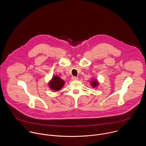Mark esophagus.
<instances>
[{
    "label": "esophagus",
    "mask_w": 146,
    "mask_h": 146,
    "mask_svg": "<svg viewBox=\"0 0 146 146\" xmlns=\"http://www.w3.org/2000/svg\"><path fill=\"white\" fill-rule=\"evenodd\" d=\"M72 80L73 81H77V80H78V78L77 77H76V76H73V77H72Z\"/></svg>",
    "instance_id": "34e87169"
}]
</instances>
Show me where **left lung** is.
<instances>
[{"mask_svg":"<svg viewBox=\"0 0 146 146\" xmlns=\"http://www.w3.org/2000/svg\"><path fill=\"white\" fill-rule=\"evenodd\" d=\"M98 84H99V82L97 80H94L93 81H92V82H91V85L92 86V87H94V88L97 87L98 86Z\"/></svg>","mask_w":146,"mask_h":146,"instance_id":"8db88e82","label":"left lung"}]
</instances>
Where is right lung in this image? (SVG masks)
<instances>
[{"instance_id":"1","label":"right lung","mask_w":146,"mask_h":146,"mask_svg":"<svg viewBox=\"0 0 146 146\" xmlns=\"http://www.w3.org/2000/svg\"><path fill=\"white\" fill-rule=\"evenodd\" d=\"M64 81L62 80L58 76H53L52 80L49 81V87L54 91L60 90L64 85Z\"/></svg>"}]
</instances>
